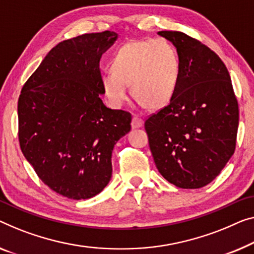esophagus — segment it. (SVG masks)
<instances>
[{"label": "esophagus", "mask_w": 254, "mask_h": 254, "mask_svg": "<svg viewBox=\"0 0 254 254\" xmlns=\"http://www.w3.org/2000/svg\"><path fill=\"white\" fill-rule=\"evenodd\" d=\"M142 124H143V121L140 119V117L133 116V119H132V122H131L132 128H138L140 127H142Z\"/></svg>", "instance_id": "obj_1"}]
</instances>
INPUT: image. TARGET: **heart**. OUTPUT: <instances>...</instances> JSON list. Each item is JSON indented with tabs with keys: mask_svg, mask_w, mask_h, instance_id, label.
Returning <instances> with one entry per match:
<instances>
[{
	"mask_svg": "<svg viewBox=\"0 0 254 254\" xmlns=\"http://www.w3.org/2000/svg\"><path fill=\"white\" fill-rule=\"evenodd\" d=\"M111 69L101 76L109 103L120 107L127 99V85L139 105L150 109L168 106L175 96L180 76L179 57L164 39L132 41L113 56Z\"/></svg>",
	"mask_w": 254,
	"mask_h": 254,
	"instance_id": "b5f03b06",
	"label": "heart"
}]
</instances>
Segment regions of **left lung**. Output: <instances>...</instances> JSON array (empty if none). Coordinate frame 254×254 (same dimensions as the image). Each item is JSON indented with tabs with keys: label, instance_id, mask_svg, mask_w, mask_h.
I'll return each instance as SVG.
<instances>
[{
	"label": "left lung",
	"instance_id": "1",
	"mask_svg": "<svg viewBox=\"0 0 254 254\" xmlns=\"http://www.w3.org/2000/svg\"><path fill=\"white\" fill-rule=\"evenodd\" d=\"M177 48L180 76L168 106L145 122L158 172L185 189L206 186L236 147L238 104L222 60L199 41L162 30Z\"/></svg>",
	"mask_w": 254,
	"mask_h": 254
}]
</instances>
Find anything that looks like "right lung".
Returning <instances> with one entry per match:
<instances>
[{"mask_svg": "<svg viewBox=\"0 0 254 254\" xmlns=\"http://www.w3.org/2000/svg\"><path fill=\"white\" fill-rule=\"evenodd\" d=\"M117 34H83L57 44L22 86L18 137L24 156L59 195L86 199L112 177V151L131 130L128 112L106 107L99 62Z\"/></svg>", "mask_w": 254, "mask_h": 254, "instance_id": "obj_1", "label": "right lung"}]
</instances>
